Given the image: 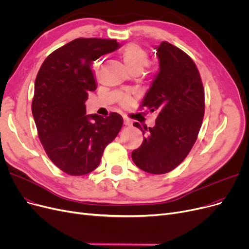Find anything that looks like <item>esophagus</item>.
<instances>
[{"label":"esophagus","mask_w":249,"mask_h":249,"mask_svg":"<svg viewBox=\"0 0 249 249\" xmlns=\"http://www.w3.org/2000/svg\"><path fill=\"white\" fill-rule=\"evenodd\" d=\"M124 124L126 126H131L132 125V121L130 119H128L127 117H124Z\"/></svg>","instance_id":"obj_1"}]
</instances>
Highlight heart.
I'll list each match as a JSON object with an SVG mask.
<instances>
[{
	"instance_id": "obj_1",
	"label": "heart",
	"mask_w": 249,
	"mask_h": 249,
	"mask_svg": "<svg viewBox=\"0 0 249 249\" xmlns=\"http://www.w3.org/2000/svg\"><path fill=\"white\" fill-rule=\"evenodd\" d=\"M122 58L127 69L130 72L140 71L142 72L143 69L148 66L150 57L145 49L137 44H129L122 51ZM128 98H124L122 103H127Z\"/></svg>"
}]
</instances>
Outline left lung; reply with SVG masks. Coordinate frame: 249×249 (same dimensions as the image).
<instances>
[{"label":"left lung","instance_id":"obj_1","mask_svg":"<svg viewBox=\"0 0 249 249\" xmlns=\"http://www.w3.org/2000/svg\"><path fill=\"white\" fill-rule=\"evenodd\" d=\"M160 71L140 108L157 110L154 127H137L145 135L131 157L137 167L152 174L172 171L196 142L204 117V87L195 62L166 41L157 50Z\"/></svg>","mask_w":249,"mask_h":249}]
</instances>
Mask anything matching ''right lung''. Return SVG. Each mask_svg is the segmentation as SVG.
<instances>
[{"label": "right lung", "instance_id": "right-lung-1", "mask_svg": "<svg viewBox=\"0 0 249 249\" xmlns=\"http://www.w3.org/2000/svg\"><path fill=\"white\" fill-rule=\"evenodd\" d=\"M118 48L116 40L78 38L49 54L36 75L32 112L38 136L55 166L70 176L97 168L123 126L118 113L85 115L89 91L96 89L92 63Z\"/></svg>", "mask_w": 249, "mask_h": 249}]
</instances>
